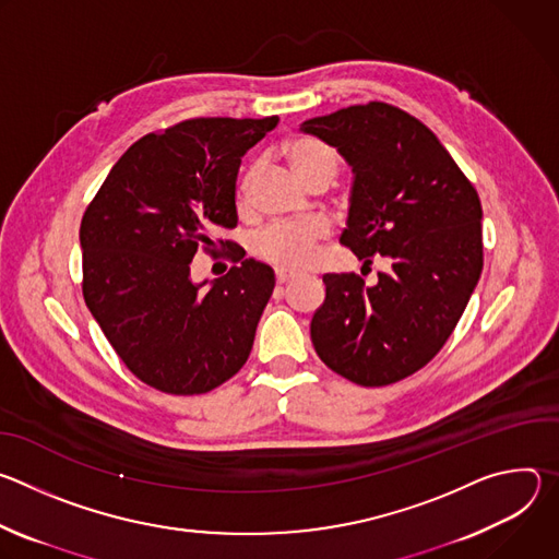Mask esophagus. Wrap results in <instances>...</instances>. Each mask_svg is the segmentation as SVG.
Wrapping results in <instances>:
<instances>
[{
	"instance_id": "1",
	"label": "esophagus",
	"mask_w": 559,
	"mask_h": 559,
	"mask_svg": "<svg viewBox=\"0 0 559 559\" xmlns=\"http://www.w3.org/2000/svg\"><path fill=\"white\" fill-rule=\"evenodd\" d=\"M296 274L289 272V270H276V283H278V289L283 292V285H287Z\"/></svg>"
}]
</instances>
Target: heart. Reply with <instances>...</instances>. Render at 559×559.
I'll use <instances>...</instances> for the list:
<instances>
[{
	"label": "heart",
	"instance_id": "heart-1",
	"mask_svg": "<svg viewBox=\"0 0 559 559\" xmlns=\"http://www.w3.org/2000/svg\"><path fill=\"white\" fill-rule=\"evenodd\" d=\"M285 156L296 173V177L309 186L316 179H334L338 170V156L336 152L313 139H294L285 145ZM254 173L250 170L241 183V190L248 192ZM330 229L321 221H307V223H294V225H274L261 231L254 241V252L276 265L278 270H302L309 265L316 246L328 238Z\"/></svg>",
	"mask_w": 559,
	"mask_h": 559
}]
</instances>
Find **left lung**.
Instances as JSON below:
<instances>
[{
    "label": "left lung",
    "mask_w": 559,
    "mask_h": 559,
    "mask_svg": "<svg viewBox=\"0 0 559 559\" xmlns=\"http://www.w3.org/2000/svg\"><path fill=\"white\" fill-rule=\"evenodd\" d=\"M354 173L341 243L360 261L384 257L367 287L325 274L311 318L321 360L362 386L423 369L447 343L483 274V205L438 136L405 110L369 102L300 123Z\"/></svg>",
    "instance_id": "obj_1"
}]
</instances>
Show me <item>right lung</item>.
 <instances>
[{"label":"right lung","instance_id":"1","mask_svg":"<svg viewBox=\"0 0 559 559\" xmlns=\"http://www.w3.org/2000/svg\"><path fill=\"white\" fill-rule=\"evenodd\" d=\"M278 117L188 119L132 143L88 205L79 241L84 298L123 365L175 395L207 393L241 369L274 270L214 241L236 227L241 156ZM199 247L238 262L210 286L189 278Z\"/></svg>","mask_w":559,"mask_h":559}]
</instances>
